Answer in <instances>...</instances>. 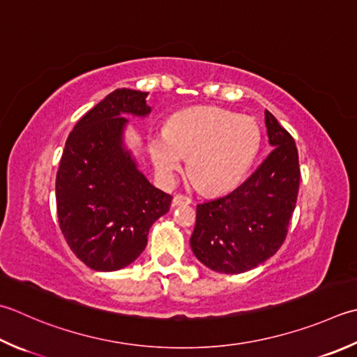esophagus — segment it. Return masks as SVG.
I'll list each match as a JSON object with an SVG mask.
<instances>
[{"mask_svg": "<svg viewBox=\"0 0 357 357\" xmlns=\"http://www.w3.org/2000/svg\"><path fill=\"white\" fill-rule=\"evenodd\" d=\"M192 199L188 197H184V195H176V197L173 198V206H185V204H190Z\"/></svg>", "mask_w": 357, "mask_h": 357, "instance_id": "34e87169", "label": "esophagus"}]
</instances>
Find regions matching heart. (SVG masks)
Here are the masks:
<instances>
[{"instance_id":"b5f03b06","label":"heart","mask_w":357,"mask_h":357,"mask_svg":"<svg viewBox=\"0 0 357 357\" xmlns=\"http://www.w3.org/2000/svg\"><path fill=\"white\" fill-rule=\"evenodd\" d=\"M260 142V127L252 117L193 107L172 116L165 131L150 137L149 150L164 184L173 183L188 156V169L202 190L222 193L240 184Z\"/></svg>"}]
</instances>
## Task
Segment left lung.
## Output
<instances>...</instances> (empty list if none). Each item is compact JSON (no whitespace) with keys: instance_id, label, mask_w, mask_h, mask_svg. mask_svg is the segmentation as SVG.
Instances as JSON below:
<instances>
[{"instance_id":"left-lung-1","label":"left lung","mask_w":357,"mask_h":357,"mask_svg":"<svg viewBox=\"0 0 357 357\" xmlns=\"http://www.w3.org/2000/svg\"><path fill=\"white\" fill-rule=\"evenodd\" d=\"M269 144L261 165L226 197L197 206L190 238L195 257L221 274H241L274 255L288 235L300 167L294 139L264 111Z\"/></svg>"}]
</instances>
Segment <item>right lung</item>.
Instances as JSON below:
<instances>
[{"label": "right lung", "instance_id": "1", "mask_svg": "<svg viewBox=\"0 0 357 357\" xmlns=\"http://www.w3.org/2000/svg\"><path fill=\"white\" fill-rule=\"evenodd\" d=\"M149 93L116 89L69 132L55 179L61 234L88 268L102 272L128 266L142 254L149 230L170 208L123 145L127 114L145 117Z\"/></svg>", "mask_w": 357, "mask_h": 357}]
</instances>
